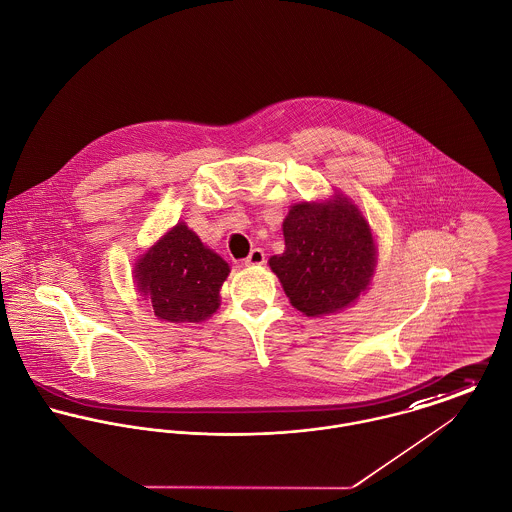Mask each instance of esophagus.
Returning <instances> with one entry per match:
<instances>
[{
    "label": "esophagus",
    "mask_w": 512,
    "mask_h": 512,
    "mask_svg": "<svg viewBox=\"0 0 512 512\" xmlns=\"http://www.w3.org/2000/svg\"><path fill=\"white\" fill-rule=\"evenodd\" d=\"M264 260H266L264 250H262V248H254V250L248 254V258L244 260V264H246V266H260V264H264Z\"/></svg>",
    "instance_id": "1"
}]
</instances>
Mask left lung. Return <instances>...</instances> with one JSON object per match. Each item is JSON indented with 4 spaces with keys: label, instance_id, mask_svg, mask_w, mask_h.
Instances as JSON below:
<instances>
[{
    "label": "left lung",
    "instance_id": "obj_1",
    "mask_svg": "<svg viewBox=\"0 0 512 512\" xmlns=\"http://www.w3.org/2000/svg\"><path fill=\"white\" fill-rule=\"evenodd\" d=\"M284 254L270 258L293 307L309 317L339 311L359 297L374 272L366 220L347 199L295 205L284 220Z\"/></svg>",
    "mask_w": 512,
    "mask_h": 512
}]
</instances>
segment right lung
Here are the masks:
<instances>
[{"instance_id": "right-lung-1", "label": "right lung", "mask_w": 512, "mask_h": 512, "mask_svg": "<svg viewBox=\"0 0 512 512\" xmlns=\"http://www.w3.org/2000/svg\"><path fill=\"white\" fill-rule=\"evenodd\" d=\"M228 272L219 254L179 222L138 262L136 280L159 319L197 323L217 311Z\"/></svg>"}]
</instances>
